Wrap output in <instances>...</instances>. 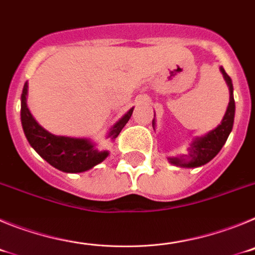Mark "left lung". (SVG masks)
<instances>
[{
	"label": "left lung",
	"mask_w": 255,
	"mask_h": 255,
	"mask_svg": "<svg viewBox=\"0 0 255 255\" xmlns=\"http://www.w3.org/2000/svg\"><path fill=\"white\" fill-rule=\"evenodd\" d=\"M220 71L224 75L225 82L229 87L230 92V102L227 106V110L225 112V116L221 121L220 125H217L213 130L208 131L202 136H197L193 139L190 143V147L188 148L186 154H180L176 157H168V162L179 167H200L203 164L208 163L209 161L215 158L221 148L224 147L229 138L230 132L233 130L234 117H235V101H234V87L233 80L226 74L224 67H220ZM153 129H155V120L152 121Z\"/></svg>",
	"instance_id": "1"
}]
</instances>
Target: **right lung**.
<instances>
[{
	"label": "right lung",
	"mask_w": 255,
	"mask_h": 255,
	"mask_svg": "<svg viewBox=\"0 0 255 255\" xmlns=\"http://www.w3.org/2000/svg\"><path fill=\"white\" fill-rule=\"evenodd\" d=\"M26 100H28V82L24 84L21 93L20 116H21L22 130L31 148H34L35 152L42 158L46 159L51 166L62 172L78 173L91 170L107 158L110 152L98 149L97 144L91 139L53 135L43 129L29 111ZM132 110L134 107L130 108L120 120L111 126L106 138L115 140L119 136L124 126L131 117Z\"/></svg>",
	"instance_id": "right-lung-1"
}]
</instances>
